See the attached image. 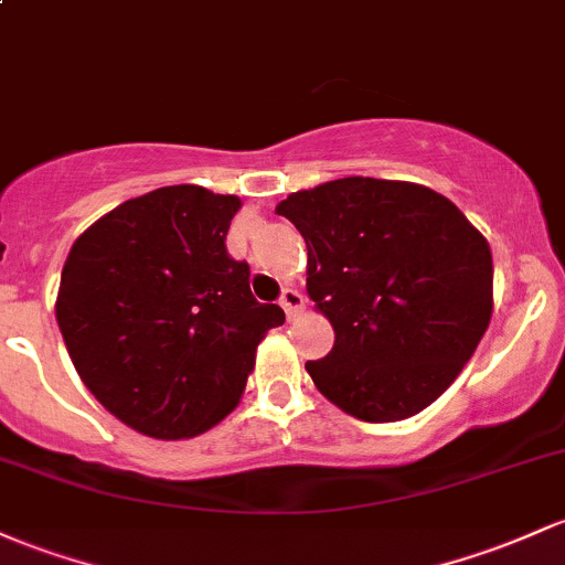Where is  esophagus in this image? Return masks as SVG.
<instances>
[{
    "label": "esophagus",
    "instance_id": "1",
    "mask_svg": "<svg viewBox=\"0 0 565 565\" xmlns=\"http://www.w3.org/2000/svg\"><path fill=\"white\" fill-rule=\"evenodd\" d=\"M281 308H284V311H287L289 319H295V316L300 313L302 308H306V297L297 292V289L287 287V289H284V292H281Z\"/></svg>",
    "mask_w": 565,
    "mask_h": 565
}]
</instances>
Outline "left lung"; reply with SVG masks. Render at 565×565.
<instances>
[{
	"label": "left lung",
	"instance_id": "8db88e82",
	"mask_svg": "<svg viewBox=\"0 0 565 565\" xmlns=\"http://www.w3.org/2000/svg\"><path fill=\"white\" fill-rule=\"evenodd\" d=\"M308 246V297L334 345L306 362L353 418L392 424L429 407L491 324V246L424 184L345 177L276 206Z\"/></svg>",
	"mask_w": 565,
	"mask_h": 565
}]
</instances>
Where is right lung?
<instances>
[{
	"mask_svg": "<svg viewBox=\"0 0 565 565\" xmlns=\"http://www.w3.org/2000/svg\"><path fill=\"white\" fill-rule=\"evenodd\" d=\"M235 195L173 184L131 198L74 241L55 319L88 392L154 439L195 437L238 405L284 311L227 254Z\"/></svg>",
	"mask_w": 565,
	"mask_h": 565,
	"instance_id": "add662e5",
	"label": "right lung"
}]
</instances>
